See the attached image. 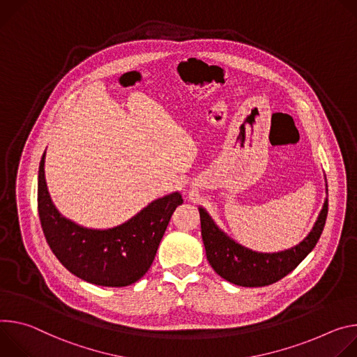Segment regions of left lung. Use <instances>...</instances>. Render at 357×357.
<instances>
[{
    "label": "left lung",
    "instance_id": "8db88e82",
    "mask_svg": "<svg viewBox=\"0 0 357 357\" xmlns=\"http://www.w3.org/2000/svg\"><path fill=\"white\" fill-rule=\"evenodd\" d=\"M328 217V199L306 238L296 247L275 254H261L241 247L218 229L206 210L200 208L202 235L213 269L240 287H266L282 280L294 271L319 241Z\"/></svg>",
    "mask_w": 357,
    "mask_h": 357
}]
</instances>
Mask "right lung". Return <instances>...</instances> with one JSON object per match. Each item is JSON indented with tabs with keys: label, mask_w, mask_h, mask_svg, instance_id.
<instances>
[{
	"label": "right lung",
	"mask_w": 357,
	"mask_h": 357,
	"mask_svg": "<svg viewBox=\"0 0 357 357\" xmlns=\"http://www.w3.org/2000/svg\"><path fill=\"white\" fill-rule=\"evenodd\" d=\"M38 173V213L47 243L59 262L77 278L99 287H128L149 271L174 210L178 192L143 208L128 222L110 229H89L62 217L51 202L44 173Z\"/></svg>",
	"instance_id": "1"
}]
</instances>
